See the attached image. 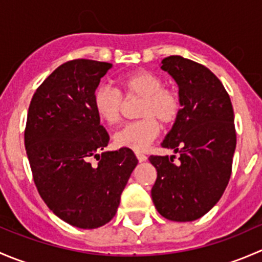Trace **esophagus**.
<instances>
[{
  "label": "esophagus",
  "instance_id": "obj_1",
  "mask_svg": "<svg viewBox=\"0 0 262 262\" xmlns=\"http://www.w3.org/2000/svg\"><path fill=\"white\" fill-rule=\"evenodd\" d=\"M136 156H137V158H138L139 162H144V161L147 160V156L143 155V153H141V152H136Z\"/></svg>",
  "mask_w": 262,
  "mask_h": 262
}]
</instances>
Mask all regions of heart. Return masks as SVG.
<instances>
[{"label": "heart", "mask_w": 262, "mask_h": 262, "mask_svg": "<svg viewBox=\"0 0 262 262\" xmlns=\"http://www.w3.org/2000/svg\"><path fill=\"white\" fill-rule=\"evenodd\" d=\"M118 90L99 86L94 94V107L107 125H114L121 118L124 100L141 99L137 115L141 119L121 126L114 136L118 146L143 150L160 133L162 125H171L181 114V97L175 89L163 86V80L149 71H136L116 78Z\"/></svg>", "instance_id": "b5f03b06"}]
</instances>
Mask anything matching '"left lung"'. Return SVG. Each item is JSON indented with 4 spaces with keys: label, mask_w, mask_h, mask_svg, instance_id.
I'll return each mask as SVG.
<instances>
[{
    "label": "left lung",
    "mask_w": 262,
    "mask_h": 262,
    "mask_svg": "<svg viewBox=\"0 0 262 262\" xmlns=\"http://www.w3.org/2000/svg\"><path fill=\"white\" fill-rule=\"evenodd\" d=\"M179 84L181 114L162 147L180 153L150 156L157 170L150 190L156 209L166 219L191 222L207 214L223 195L236 149L234 114L228 92L205 66L180 55L162 60Z\"/></svg>",
    "instance_id": "left-lung-1"
}]
</instances>
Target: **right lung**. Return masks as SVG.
I'll return each instance as SVG.
<instances>
[{
	"label": "right lung",
	"mask_w": 262,
	"mask_h": 262,
	"mask_svg": "<svg viewBox=\"0 0 262 262\" xmlns=\"http://www.w3.org/2000/svg\"><path fill=\"white\" fill-rule=\"evenodd\" d=\"M112 66L91 59L63 63L36 89L29 106L25 148L35 186L49 209L77 228H97L114 218L138 163L125 147L100 153L110 138L94 94Z\"/></svg>",
	"instance_id": "add662e5"
}]
</instances>
